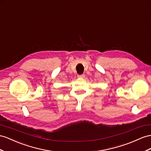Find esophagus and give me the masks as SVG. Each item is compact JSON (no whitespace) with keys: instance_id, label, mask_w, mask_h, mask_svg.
Masks as SVG:
<instances>
[{"instance_id":"esophagus-1","label":"esophagus","mask_w":151,"mask_h":151,"mask_svg":"<svg viewBox=\"0 0 151 151\" xmlns=\"http://www.w3.org/2000/svg\"><path fill=\"white\" fill-rule=\"evenodd\" d=\"M78 78H85V75H78Z\"/></svg>"}]
</instances>
